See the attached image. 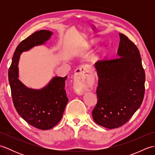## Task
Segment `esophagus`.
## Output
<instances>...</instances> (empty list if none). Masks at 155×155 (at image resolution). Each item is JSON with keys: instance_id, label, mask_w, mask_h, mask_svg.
<instances>
[{"instance_id": "esophagus-1", "label": "esophagus", "mask_w": 155, "mask_h": 155, "mask_svg": "<svg viewBox=\"0 0 155 155\" xmlns=\"http://www.w3.org/2000/svg\"><path fill=\"white\" fill-rule=\"evenodd\" d=\"M77 72L78 74L75 78L74 88L77 93L78 94H83L89 89L90 87L87 83L88 71L84 70L82 71V69H79V71Z\"/></svg>"}]
</instances>
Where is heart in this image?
<instances>
[{
  "mask_svg": "<svg viewBox=\"0 0 155 155\" xmlns=\"http://www.w3.org/2000/svg\"><path fill=\"white\" fill-rule=\"evenodd\" d=\"M95 44H96V41H91L89 42H88V43H87V48H91ZM104 51V48L100 47L99 48H98V50L97 51V52L98 54H102V53H103Z\"/></svg>",
  "mask_w": 155,
  "mask_h": 155,
  "instance_id": "heart-1",
  "label": "heart"
}]
</instances>
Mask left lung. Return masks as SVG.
<instances>
[{
  "label": "left lung",
  "mask_w": 155,
  "mask_h": 155,
  "mask_svg": "<svg viewBox=\"0 0 155 155\" xmlns=\"http://www.w3.org/2000/svg\"><path fill=\"white\" fill-rule=\"evenodd\" d=\"M117 56L94 64L98 77L97 103L93 120L108 129L123 126L143 103L145 74L139 49L126 36L119 33Z\"/></svg>",
  "instance_id": "left-lung-1"
}]
</instances>
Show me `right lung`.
I'll return each instance as SVG.
<instances>
[{
  "label": "right lung",
  "mask_w": 155,
  "mask_h": 155,
  "mask_svg": "<svg viewBox=\"0 0 155 155\" xmlns=\"http://www.w3.org/2000/svg\"><path fill=\"white\" fill-rule=\"evenodd\" d=\"M52 35L50 31L41 30L22 41L16 48L8 70V81L16 111L29 124L41 130L51 129L61 120L68 101L64 89L67 77L55 76L39 89L28 88L18 78V62L23 52L45 44Z\"/></svg>",
  "instance_id": "1"
}]
</instances>
